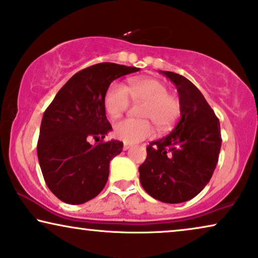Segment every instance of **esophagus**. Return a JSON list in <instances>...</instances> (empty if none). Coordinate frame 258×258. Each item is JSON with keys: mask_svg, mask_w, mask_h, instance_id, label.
Returning a JSON list of instances; mask_svg holds the SVG:
<instances>
[{"mask_svg": "<svg viewBox=\"0 0 258 258\" xmlns=\"http://www.w3.org/2000/svg\"><path fill=\"white\" fill-rule=\"evenodd\" d=\"M131 148H132V144H128V143H125V144H123V150H125V151Z\"/></svg>", "mask_w": 258, "mask_h": 258, "instance_id": "obj_1", "label": "esophagus"}]
</instances>
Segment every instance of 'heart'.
Segmentation results:
<instances>
[{
  "label": "heart",
  "instance_id": "1",
  "mask_svg": "<svg viewBox=\"0 0 258 258\" xmlns=\"http://www.w3.org/2000/svg\"><path fill=\"white\" fill-rule=\"evenodd\" d=\"M131 99L144 102L139 115L148 119H123L114 123L113 132L125 143H137L149 138L155 132V126L162 131L171 128L181 115L180 99L169 93L167 84L152 77L132 78L128 87L114 81L107 88L103 107L112 119L119 118L130 106Z\"/></svg>",
  "mask_w": 258,
  "mask_h": 258
}]
</instances>
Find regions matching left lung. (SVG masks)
<instances>
[{
	"label": "left lung",
	"mask_w": 258,
	"mask_h": 258,
	"mask_svg": "<svg viewBox=\"0 0 258 258\" xmlns=\"http://www.w3.org/2000/svg\"><path fill=\"white\" fill-rule=\"evenodd\" d=\"M178 91L181 119L170 135L150 143L139 167L143 188L156 200H190L210 182L221 146L219 119L201 91L182 75L162 71Z\"/></svg>",
	"instance_id": "8db88e82"
}]
</instances>
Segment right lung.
<instances>
[{"instance_id":"1","label":"right lung","mask_w":258,"mask_h":258,"mask_svg":"<svg viewBox=\"0 0 258 258\" xmlns=\"http://www.w3.org/2000/svg\"><path fill=\"white\" fill-rule=\"evenodd\" d=\"M138 70L115 63L88 67L60 88L45 110L37 145L39 164L48 189L65 204H84L105 188L110 159L123 144L105 140L112 126L103 97L114 80Z\"/></svg>"}]
</instances>
